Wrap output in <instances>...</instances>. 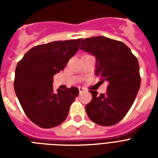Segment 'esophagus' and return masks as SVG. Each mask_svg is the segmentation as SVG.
Segmentation results:
<instances>
[{"label":"esophagus","instance_id":"1","mask_svg":"<svg viewBox=\"0 0 158 158\" xmlns=\"http://www.w3.org/2000/svg\"><path fill=\"white\" fill-rule=\"evenodd\" d=\"M79 93L81 94V93H83V92L85 91V89H84V88H83V87H79Z\"/></svg>","mask_w":158,"mask_h":158}]
</instances>
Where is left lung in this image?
Masks as SVG:
<instances>
[{
    "label": "left lung",
    "instance_id": "obj_1",
    "mask_svg": "<svg viewBox=\"0 0 158 158\" xmlns=\"http://www.w3.org/2000/svg\"><path fill=\"white\" fill-rule=\"evenodd\" d=\"M80 49L95 56L96 75L100 83H108L105 94L89 91L93 99L85 106L87 115L99 125H115L127 114L139 89L137 58L125 43L102 36L85 38Z\"/></svg>",
    "mask_w": 158,
    "mask_h": 158
}]
</instances>
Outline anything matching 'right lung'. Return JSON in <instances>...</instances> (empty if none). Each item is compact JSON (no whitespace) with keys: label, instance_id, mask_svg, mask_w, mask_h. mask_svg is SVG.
<instances>
[{"label":"right lung","instance_id":"1","mask_svg":"<svg viewBox=\"0 0 158 158\" xmlns=\"http://www.w3.org/2000/svg\"><path fill=\"white\" fill-rule=\"evenodd\" d=\"M81 41L79 38L36 46L17 64L14 81L16 96L26 115L39 127L60 125L79 95L75 87L54 93L52 84L53 76L78 52Z\"/></svg>","mask_w":158,"mask_h":158}]
</instances>
